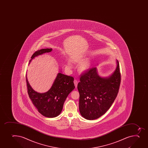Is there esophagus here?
Wrapping results in <instances>:
<instances>
[{"instance_id": "obj_1", "label": "esophagus", "mask_w": 148, "mask_h": 148, "mask_svg": "<svg viewBox=\"0 0 148 148\" xmlns=\"http://www.w3.org/2000/svg\"><path fill=\"white\" fill-rule=\"evenodd\" d=\"M74 84H75V87L77 88V85H78V81L75 79V80H74Z\"/></svg>"}]
</instances>
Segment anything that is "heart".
Segmentation results:
<instances>
[{
  "mask_svg": "<svg viewBox=\"0 0 148 148\" xmlns=\"http://www.w3.org/2000/svg\"><path fill=\"white\" fill-rule=\"evenodd\" d=\"M70 60L73 62L79 63L82 61V57L79 56H73L70 57ZM73 67L72 64L70 62L68 61L65 64V68L67 70H70ZM89 69V64L87 61L81 62L79 66V69L82 72H84L87 71Z\"/></svg>",
  "mask_w": 148,
  "mask_h": 148,
  "instance_id": "1",
  "label": "heart"
}]
</instances>
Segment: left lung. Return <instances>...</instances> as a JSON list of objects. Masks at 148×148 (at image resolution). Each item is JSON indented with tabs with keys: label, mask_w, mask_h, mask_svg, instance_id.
<instances>
[{
	"label": "left lung",
	"mask_w": 148,
	"mask_h": 148,
	"mask_svg": "<svg viewBox=\"0 0 148 148\" xmlns=\"http://www.w3.org/2000/svg\"><path fill=\"white\" fill-rule=\"evenodd\" d=\"M107 77L98 75L94 67L82 75L78 84L79 94V110L85 119L94 120L104 115L114 102L118 93L121 74L119 63Z\"/></svg>",
	"instance_id": "left-lung-1"
}]
</instances>
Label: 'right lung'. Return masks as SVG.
Listing matches in <instances>:
<instances>
[{
  "label": "right lung",
  "mask_w": 148,
  "mask_h": 148,
  "mask_svg": "<svg viewBox=\"0 0 148 148\" xmlns=\"http://www.w3.org/2000/svg\"><path fill=\"white\" fill-rule=\"evenodd\" d=\"M52 50L51 48L42 49L36 51L32 56L29 64L36 57L46 53H50ZM60 70L57 74L50 89L43 93L37 92L31 87L26 75L29 98L38 112L47 118L57 117L61 113L67 96L75 89L74 78L62 74Z\"/></svg>",
  "instance_id": "add662e5"
}]
</instances>
